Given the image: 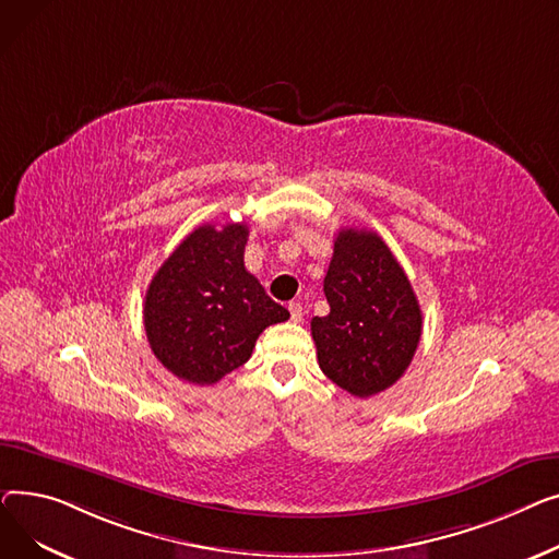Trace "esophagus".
Masks as SVG:
<instances>
[{"label":"esophagus","mask_w":559,"mask_h":559,"mask_svg":"<svg viewBox=\"0 0 559 559\" xmlns=\"http://www.w3.org/2000/svg\"><path fill=\"white\" fill-rule=\"evenodd\" d=\"M288 311H290V320H293V322H302L305 311H302V305H300V302H288Z\"/></svg>","instance_id":"34e87169"}]
</instances>
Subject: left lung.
Instances as JSON below:
<instances>
[{
	"label": "left lung",
	"instance_id": "left-lung-1",
	"mask_svg": "<svg viewBox=\"0 0 559 559\" xmlns=\"http://www.w3.org/2000/svg\"><path fill=\"white\" fill-rule=\"evenodd\" d=\"M330 313L311 320L320 370L354 397L395 383L421 338V309L395 254L372 229L345 227L324 275Z\"/></svg>",
	"mask_w": 559,
	"mask_h": 559
}]
</instances>
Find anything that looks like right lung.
<instances>
[{"mask_svg": "<svg viewBox=\"0 0 559 559\" xmlns=\"http://www.w3.org/2000/svg\"><path fill=\"white\" fill-rule=\"evenodd\" d=\"M246 223H205L182 239L148 284V345L182 381H221L246 364L266 326L288 320V311L246 271Z\"/></svg>", "mask_w": 559, "mask_h": 559, "instance_id": "1", "label": "right lung"}]
</instances>
